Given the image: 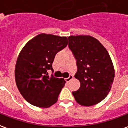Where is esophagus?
<instances>
[{
  "label": "esophagus",
  "instance_id": "esophagus-1",
  "mask_svg": "<svg viewBox=\"0 0 128 128\" xmlns=\"http://www.w3.org/2000/svg\"><path fill=\"white\" fill-rule=\"evenodd\" d=\"M72 79H73V76H72V75H70L69 76H68V78H67L65 79V80H66V82H69L70 81L72 80Z\"/></svg>",
  "mask_w": 128,
  "mask_h": 128
}]
</instances>
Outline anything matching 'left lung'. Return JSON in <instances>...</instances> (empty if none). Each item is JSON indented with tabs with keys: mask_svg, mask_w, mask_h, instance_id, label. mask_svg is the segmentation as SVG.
I'll return each mask as SVG.
<instances>
[{
	"mask_svg": "<svg viewBox=\"0 0 128 128\" xmlns=\"http://www.w3.org/2000/svg\"><path fill=\"white\" fill-rule=\"evenodd\" d=\"M68 47L76 60L75 78L80 87L72 95L78 104L90 106L106 98L114 78L112 62L106 48L90 36L68 37Z\"/></svg>",
	"mask_w": 128,
	"mask_h": 128,
	"instance_id": "8db88e82",
	"label": "left lung"
}]
</instances>
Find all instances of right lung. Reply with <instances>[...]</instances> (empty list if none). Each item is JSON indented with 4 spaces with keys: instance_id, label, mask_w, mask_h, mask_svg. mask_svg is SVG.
<instances>
[{
    "instance_id": "right-lung-1",
    "label": "right lung",
    "mask_w": 128,
    "mask_h": 128,
    "mask_svg": "<svg viewBox=\"0 0 128 128\" xmlns=\"http://www.w3.org/2000/svg\"><path fill=\"white\" fill-rule=\"evenodd\" d=\"M68 44L66 37L39 34L27 42L17 59L16 83L24 99L40 108H48L58 101L65 81L48 75L55 56Z\"/></svg>"
}]
</instances>
